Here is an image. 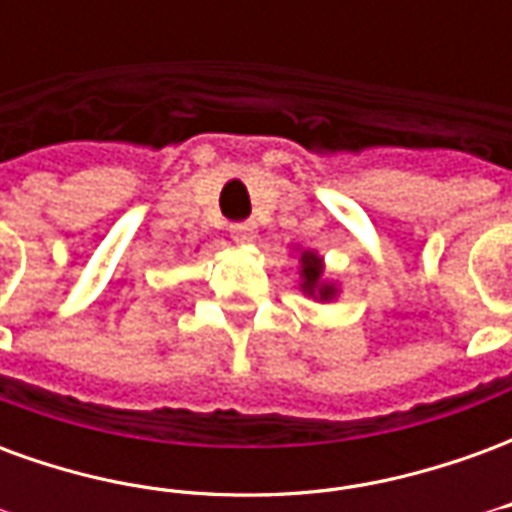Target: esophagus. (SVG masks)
Wrapping results in <instances>:
<instances>
[{
    "label": "esophagus",
    "mask_w": 512,
    "mask_h": 512,
    "mask_svg": "<svg viewBox=\"0 0 512 512\" xmlns=\"http://www.w3.org/2000/svg\"><path fill=\"white\" fill-rule=\"evenodd\" d=\"M230 235H233L238 244H249V241H255V235H257L255 222H235V224H230Z\"/></svg>",
    "instance_id": "esophagus-1"
}]
</instances>
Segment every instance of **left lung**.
Listing matches in <instances>:
<instances>
[{
	"label": "left lung",
	"mask_w": 512,
	"mask_h": 512,
	"mask_svg": "<svg viewBox=\"0 0 512 512\" xmlns=\"http://www.w3.org/2000/svg\"><path fill=\"white\" fill-rule=\"evenodd\" d=\"M301 263H304V268H301V277H304V290L307 293H315L318 290V296L321 299H329L334 293V288H329V285H321V260L315 255H301Z\"/></svg>",
	"instance_id": "1"
}]
</instances>
